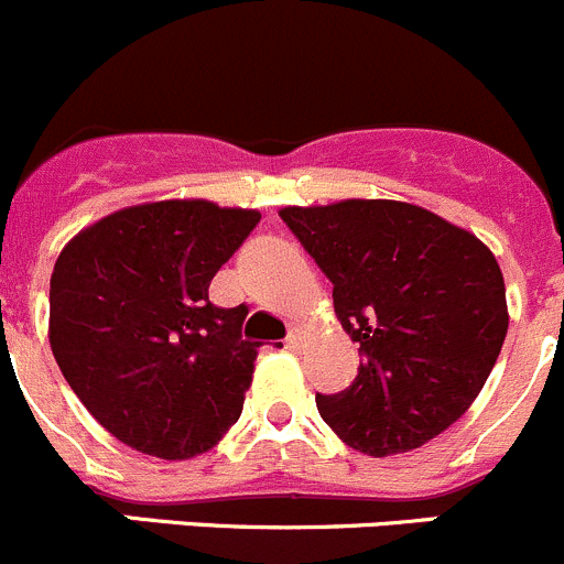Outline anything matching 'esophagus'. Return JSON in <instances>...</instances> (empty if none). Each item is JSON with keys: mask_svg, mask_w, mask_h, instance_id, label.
Here are the masks:
<instances>
[{"mask_svg": "<svg viewBox=\"0 0 564 564\" xmlns=\"http://www.w3.org/2000/svg\"><path fill=\"white\" fill-rule=\"evenodd\" d=\"M301 345H304V337H301L299 328H293V332L288 334V339H284V348H288V350H301Z\"/></svg>", "mask_w": 564, "mask_h": 564, "instance_id": "1", "label": "esophagus"}]
</instances>
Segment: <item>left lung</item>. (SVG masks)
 Wrapping results in <instances>:
<instances>
[{
    "label": "left lung",
    "mask_w": 564,
    "mask_h": 564,
    "mask_svg": "<svg viewBox=\"0 0 564 564\" xmlns=\"http://www.w3.org/2000/svg\"><path fill=\"white\" fill-rule=\"evenodd\" d=\"M334 284L359 376L317 394L326 425L372 458L422 447L469 411L507 337L505 276L477 236L400 199L280 210Z\"/></svg>",
    "instance_id": "1"
}]
</instances>
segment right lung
<instances>
[{"mask_svg":"<svg viewBox=\"0 0 564 564\" xmlns=\"http://www.w3.org/2000/svg\"><path fill=\"white\" fill-rule=\"evenodd\" d=\"M260 221L210 199L120 208L76 232L54 263L48 343L95 420L164 460L208 453L238 422L260 343L247 306L208 284Z\"/></svg>","mask_w":564,"mask_h":564,"instance_id":"add662e5","label":"right lung"}]
</instances>
